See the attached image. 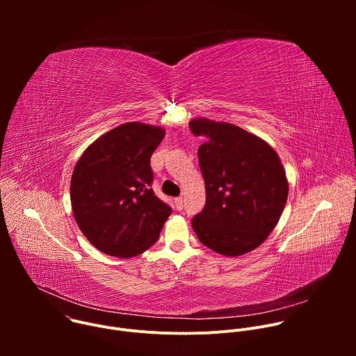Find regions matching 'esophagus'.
<instances>
[{
    "instance_id": "34e87169",
    "label": "esophagus",
    "mask_w": 356,
    "mask_h": 356,
    "mask_svg": "<svg viewBox=\"0 0 356 356\" xmlns=\"http://www.w3.org/2000/svg\"><path fill=\"white\" fill-rule=\"evenodd\" d=\"M175 206H176V209H177V210H181V209H183V206H184V200H183V197H177V198H175Z\"/></svg>"
}]
</instances>
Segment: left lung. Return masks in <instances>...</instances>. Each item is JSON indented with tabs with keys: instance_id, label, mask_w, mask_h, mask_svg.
I'll return each mask as SVG.
<instances>
[{
	"instance_id": "left-lung-1",
	"label": "left lung",
	"mask_w": 356,
	"mask_h": 356,
	"mask_svg": "<svg viewBox=\"0 0 356 356\" xmlns=\"http://www.w3.org/2000/svg\"><path fill=\"white\" fill-rule=\"evenodd\" d=\"M191 132L206 136L198 163L206 206L191 220L200 242L224 257L258 248L277 225L289 183L276 150L234 124L194 118Z\"/></svg>"
}]
</instances>
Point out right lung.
<instances>
[{
  "instance_id": "1",
  "label": "right lung",
  "mask_w": 356,
  "mask_h": 356,
  "mask_svg": "<svg viewBox=\"0 0 356 356\" xmlns=\"http://www.w3.org/2000/svg\"><path fill=\"white\" fill-rule=\"evenodd\" d=\"M163 136L161 127L125 122L95 139L74 166V220L90 243L107 255H140L158 241L172 214L150 188V156Z\"/></svg>"
}]
</instances>
